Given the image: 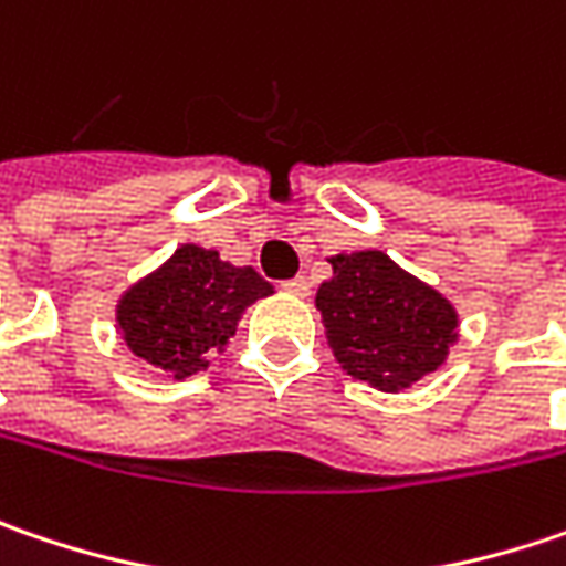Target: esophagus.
Instances as JSON below:
<instances>
[{
    "label": "esophagus",
    "instance_id": "34e87169",
    "mask_svg": "<svg viewBox=\"0 0 566 566\" xmlns=\"http://www.w3.org/2000/svg\"><path fill=\"white\" fill-rule=\"evenodd\" d=\"M283 290H286V293H293V296H298V298H305L308 293H312V290H308V280H305V276L286 280V283H283Z\"/></svg>",
    "mask_w": 566,
    "mask_h": 566
}]
</instances>
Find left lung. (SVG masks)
I'll use <instances>...</instances> for the list:
<instances>
[{
	"label": "left lung",
	"mask_w": 566,
	"mask_h": 566,
	"mask_svg": "<svg viewBox=\"0 0 566 566\" xmlns=\"http://www.w3.org/2000/svg\"><path fill=\"white\" fill-rule=\"evenodd\" d=\"M327 261L315 305L340 369L391 395L437 373L459 340L455 305L376 248Z\"/></svg>",
	"instance_id": "1"
}]
</instances>
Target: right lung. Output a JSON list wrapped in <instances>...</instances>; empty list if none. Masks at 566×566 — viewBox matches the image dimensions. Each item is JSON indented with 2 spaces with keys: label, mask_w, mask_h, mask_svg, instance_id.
Wrapping results in <instances>:
<instances>
[{
  "label": "right lung",
  "mask_w": 566,
  "mask_h": 566,
  "mask_svg": "<svg viewBox=\"0 0 566 566\" xmlns=\"http://www.w3.org/2000/svg\"><path fill=\"white\" fill-rule=\"evenodd\" d=\"M270 293L273 286L254 268H235L212 248L181 244L117 298V334L136 359L185 381L226 350L244 308Z\"/></svg>",
  "instance_id": "1"
}]
</instances>
